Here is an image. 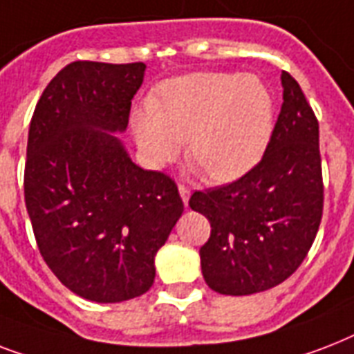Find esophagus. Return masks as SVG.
I'll return each mask as SVG.
<instances>
[{"instance_id": "esophagus-1", "label": "esophagus", "mask_w": 354, "mask_h": 354, "mask_svg": "<svg viewBox=\"0 0 354 354\" xmlns=\"http://www.w3.org/2000/svg\"><path fill=\"white\" fill-rule=\"evenodd\" d=\"M178 191H180V196H182L183 204L187 205L189 204V198H191V189L185 187V185H180V187H178Z\"/></svg>"}]
</instances>
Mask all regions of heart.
I'll return each instance as SVG.
<instances>
[{
    "label": "heart",
    "instance_id": "heart-1",
    "mask_svg": "<svg viewBox=\"0 0 354 354\" xmlns=\"http://www.w3.org/2000/svg\"><path fill=\"white\" fill-rule=\"evenodd\" d=\"M272 97L255 77L193 73L176 79L133 113L139 149L152 165L171 161L185 139L187 160L213 182L248 172L266 149Z\"/></svg>",
    "mask_w": 354,
    "mask_h": 354
}]
</instances>
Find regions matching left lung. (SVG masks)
<instances>
[{
	"label": "left lung",
	"mask_w": 354,
	"mask_h": 354,
	"mask_svg": "<svg viewBox=\"0 0 354 354\" xmlns=\"http://www.w3.org/2000/svg\"><path fill=\"white\" fill-rule=\"evenodd\" d=\"M281 84L283 104L263 160L236 182L189 200L211 224L200 264L218 294L250 296L288 279L322 222L318 119L290 73H281Z\"/></svg>",
	"instance_id": "left-lung-1"
}]
</instances>
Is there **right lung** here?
<instances>
[{"label": "right lung", "mask_w": 354, "mask_h": 354, "mask_svg": "<svg viewBox=\"0 0 354 354\" xmlns=\"http://www.w3.org/2000/svg\"><path fill=\"white\" fill-rule=\"evenodd\" d=\"M143 62H71L29 127L25 205L47 266L77 296L119 303L149 290L154 257L183 213L176 183L130 160L128 127Z\"/></svg>", "instance_id": "obj_1"}]
</instances>
